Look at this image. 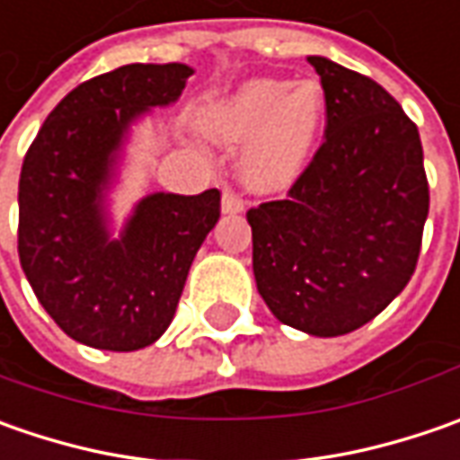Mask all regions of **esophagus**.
I'll return each mask as SVG.
<instances>
[{"mask_svg":"<svg viewBox=\"0 0 460 460\" xmlns=\"http://www.w3.org/2000/svg\"><path fill=\"white\" fill-rule=\"evenodd\" d=\"M222 212L225 215H238V212H243V199H240L233 189H227V186L222 189Z\"/></svg>","mask_w":460,"mask_h":460,"instance_id":"esophagus-1","label":"esophagus"}]
</instances>
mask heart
<instances>
[{"instance_id":"heart-1","label":"heart","mask_w":460,"mask_h":460,"mask_svg":"<svg viewBox=\"0 0 460 460\" xmlns=\"http://www.w3.org/2000/svg\"><path fill=\"white\" fill-rule=\"evenodd\" d=\"M323 115L325 97L314 81L253 79L207 104L199 130L222 146L248 143L240 171L253 189L271 191L307 168Z\"/></svg>"}]
</instances>
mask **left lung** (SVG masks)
<instances>
[{
  "label": "left lung",
  "mask_w": 460,
  "mask_h": 460,
  "mask_svg": "<svg viewBox=\"0 0 460 460\" xmlns=\"http://www.w3.org/2000/svg\"><path fill=\"white\" fill-rule=\"evenodd\" d=\"M325 140L287 199L248 209L258 294L284 325L335 338L371 323L412 279L430 209L417 125L374 79L307 58Z\"/></svg>",
  "instance_id": "left-lung-1"
}]
</instances>
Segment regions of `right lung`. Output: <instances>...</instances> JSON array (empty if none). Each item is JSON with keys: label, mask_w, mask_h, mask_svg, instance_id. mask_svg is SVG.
Segmentation results:
<instances>
[{"label": "right lung", "mask_w": 460, "mask_h": 460, "mask_svg": "<svg viewBox=\"0 0 460 460\" xmlns=\"http://www.w3.org/2000/svg\"><path fill=\"white\" fill-rule=\"evenodd\" d=\"M184 63H130L56 104L20 173L17 253L45 312L74 341L137 350L171 325L186 274L220 220V191L151 194L110 238L104 189L130 122L181 97Z\"/></svg>", "instance_id": "1"}]
</instances>
